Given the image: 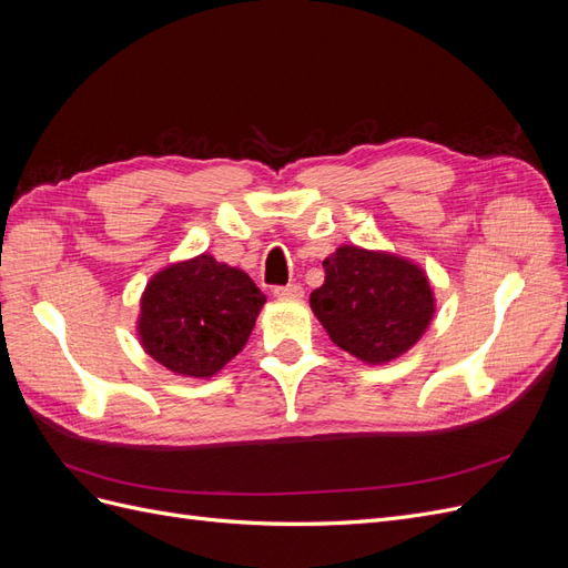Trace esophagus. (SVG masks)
I'll use <instances>...</instances> for the list:
<instances>
[{
	"label": "esophagus",
	"instance_id": "34e87169",
	"mask_svg": "<svg viewBox=\"0 0 568 568\" xmlns=\"http://www.w3.org/2000/svg\"><path fill=\"white\" fill-rule=\"evenodd\" d=\"M274 296L282 301H303L305 291L301 284H286V286H277L274 288Z\"/></svg>",
	"mask_w": 568,
	"mask_h": 568
}]
</instances>
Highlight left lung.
<instances>
[{"label": "left lung", "mask_w": 568, "mask_h": 568, "mask_svg": "<svg viewBox=\"0 0 568 568\" xmlns=\"http://www.w3.org/2000/svg\"><path fill=\"white\" fill-rule=\"evenodd\" d=\"M324 284L311 307L338 348L367 365H386L424 336L436 296L415 261L355 244L324 257Z\"/></svg>", "instance_id": "1"}]
</instances>
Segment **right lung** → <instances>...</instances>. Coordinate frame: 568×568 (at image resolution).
<instances>
[{"mask_svg": "<svg viewBox=\"0 0 568 568\" xmlns=\"http://www.w3.org/2000/svg\"><path fill=\"white\" fill-rule=\"evenodd\" d=\"M265 294L244 270L201 253L159 270L140 298L136 336L178 376L211 379L244 351Z\"/></svg>", "mask_w": 568, "mask_h": 568, "instance_id": "obj_1", "label": "right lung"}]
</instances>
